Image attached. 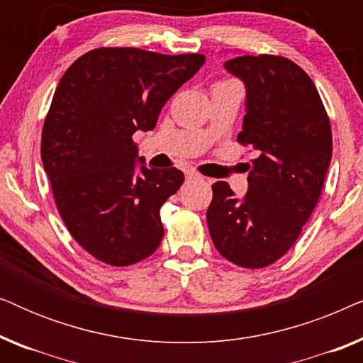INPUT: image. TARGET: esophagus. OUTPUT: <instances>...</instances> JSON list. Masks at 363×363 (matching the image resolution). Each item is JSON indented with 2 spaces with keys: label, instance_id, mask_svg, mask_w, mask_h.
<instances>
[{
  "label": "esophagus",
  "instance_id": "esophagus-1",
  "mask_svg": "<svg viewBox=\"0 0 363 363\" xmlns=\"http://www.w3.org/2000/svg\"><path fill=\"white\" fill-rule=\"evenodd\" d=\"M186 182H195V180H201V175H198L195 172H186Z\"/></svg>",
  "mask_w": 363,
  "mask_h": 363
}]
</instances>
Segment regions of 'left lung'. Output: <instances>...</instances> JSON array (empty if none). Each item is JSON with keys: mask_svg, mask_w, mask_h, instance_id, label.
<instances>
[{"mask_svg": "<svg viewBox=\"0 0 363 363\" xmlns=\"http://www.w3.org/2000/svg\"><path fill=\"white\" fill-rule=\"evenodd\" d=\"M225 69L246 87L238 142L257 157L247 165V193L213 185L206 211L213 245L241 267H266L299 238L319 201L332 158V130L312 79L281 56H241Z\"/></svg>", "mask_w": 363, "mask_h": 363, "instance_id": "1", "label": "left lung"}]
</instances>
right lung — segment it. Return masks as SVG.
I'll return each instance as SVG.
<instances>
[{
  "mask_svg": "<svg viewBox=\"0 0 363 363\" xmlns=\"http://www.w3.org/2000/svg\"><path fill=\"white\" fill-rule=\"evenodd\" d=\"M203 64V54L99 48L59 81L43 165L64 225L96 259L130 266L160 245V208L185 177L175 167L148 168L132 135L155 128L162 107Z\"/></svg>",
  "mask_w": 363,
  "mask_h": 363,
  "instance_id": "obj_1",
  "label": "right lung"
}]
</instances>
